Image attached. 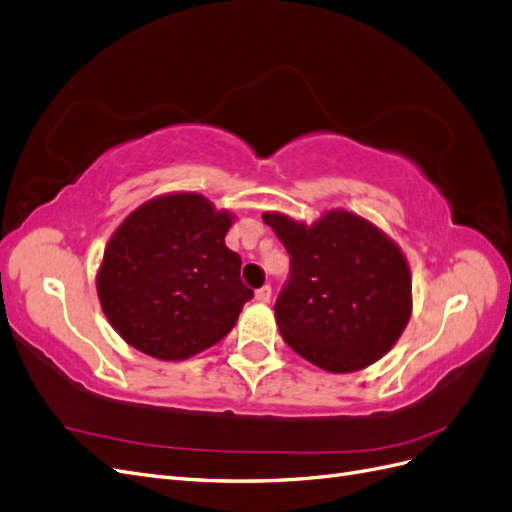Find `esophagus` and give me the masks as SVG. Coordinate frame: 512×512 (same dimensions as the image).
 Masks as SVG:
<instances>
[{"label": "esophagus", "mask_w": 512, "mask_h": 512, "mask_svg": "<svg viewBox=\"0 0 512 512\" xmlns=\"http://www.w3.org/2000/svg\"><path fill=\"white\" fill-rule=\"evenodd\" d=\"M271 294H273V290H271V286H262L260 290H256V301L258 303H269L271 301Z\"/></svg>", "instance_id": "esophagus-1"}]
</instances>
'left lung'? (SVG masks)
Instances as JSON below:
<instances>
[{
	"label": "left lung",
	"mask_w": 512,
	"mask_h": 512,
	"mask_svg": "<svg viewBox=\"0 0 512 512\" xmlns=\"http://www.w3.org/2000/svg\"><path fill=\"white\" fill-rule=\"evenodd\" d=\"M290 254V282L275 303L284 342L312 365L350 374L380 361L412 316V273L401 247L346 209L312 224L262 213Z\"/></svg>",
	"instance_id": "8db88e82"
}]
</instances>
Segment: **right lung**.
I'll list each match as a JSON object with an SVG mask.
<instances>
[{
	"mask_svg": "<svg viewBox=\"0 0 512 512\" xmlns=\"http://www.w3.org/2000/svg\"><path fill=\"white\" fill-rule=\"evenodd\" d=\"M235 213L198 192L149 198L108 239L96 273L106 320L123 342L160 361L215 346L252 299L224 237Z\"/></svg>",
	"mask_w": 512,
	"mask_h": 512,
	"instance_id": "add662e5",
	"label": "right lung"
}]
</instances>
